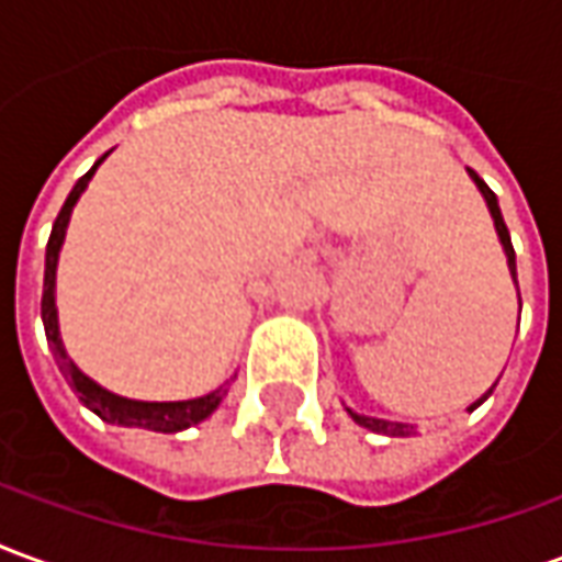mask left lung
<instances>
[{"label":"left lung","mask_w":562,"mask_h":562,"mask_svg":"<svg viewBox=\"0 0 562 562\" xmlns=\"http://www.w3.org/2000/svg\"><path fill=\"white\" fill-rule=\"evenodd\" d=\"M470 177L475 180V186L482 189L484 201H487V207H491V216H494V225H496V234H499V240H503V249H506V258H508V270H512V277H515V282H518V273H515V246H512V237H508V228L506 222H503V213H499V204H496V195L491 192V186L484 183L479 173L472 171L470 168ZM494 391V389H491ZM491 391L484 394L482 401H475L470 406V409H475V406H482L487 397H491ZM349 415H352L355 422L361 424V427H367V430H373V434H385V436H413V424H401V422H385V418H370V415H358L349 409Z\"/></svg>","instance_id":"8db88e82"}]
</instances>
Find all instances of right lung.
Returning a JSON list of instances; mask_svg holds the SVG:
<instances>
[{"label":"right lung","instance_id":"1","mask_svg":"<svg viewBox=\"0 0 562 562\" xmlns=\"http://www.w3.org/2000/svg\"><path fill=\"white\" fill-rule=\"evenodd\" d=\"M108 156V153H104ZM104 156L90 171L80 177L75 189L68 192L66 204L59 210V216L54 222V232H50V240H47V256H44V292H42V322L44 334H47V342L54 349V358L63 376L68 379V385L78 391V397L83 406H90L92 413L99 415L102 422L108 424H123V427H147V430H159V434H177V430H186L192 424L204 422L220 401L225 397V389H216L204 394V397H195V401H177V403H144V401H126V397H116L111 391H104L102 385H95L90 376H83L78 367L68 361L66 349H63V340H59V325H56V304H54V280H56V258H59V246H63V237H66L68 216H71V207L78 204L80 192L87 189L90 177L95 173V168L102 165Z\"/></svg>","mask_w":562,"mask_h":562}]
</instances>
